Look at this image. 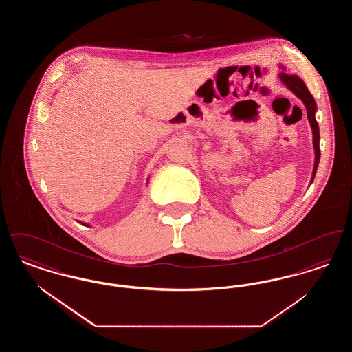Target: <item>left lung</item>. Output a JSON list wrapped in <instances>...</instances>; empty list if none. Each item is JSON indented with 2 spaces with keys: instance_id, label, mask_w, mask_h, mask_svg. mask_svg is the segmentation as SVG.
I'll use <instances>...</instances> for the list:
<instances>
[{
  "instance_id": "left-lung-1",
  "label": "left lung",
  "mask_w": 352,
  "mask_h": 352,
  "mask_svg": "<svg viewBox=\"0 0 352 352\" xmlns=\"http://www.w3.org/2000/svg\"><path fill=\"white\" fill-rule=\"evenodd\" d=\"M280 79L284 82L285 85L292 91L294 92L305 104L306 107V111H307V118H309V122L311 125V129H313V141H314V151H316V162H314V170H313V179L316 177V173H317V168H318L319 157H320V151H319V126L317 120H316V111H317V104L316 100L313 98V95L309 92L307 87L303 83V80L300 79L297 75H292V74H287V72H281L280 74ZM311 179V182H313Z\"/></svg>"
}]
</instances>
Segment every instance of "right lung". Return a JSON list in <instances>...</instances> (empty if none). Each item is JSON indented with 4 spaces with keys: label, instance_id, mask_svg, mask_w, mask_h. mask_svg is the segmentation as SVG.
<instances>
[{
    "label": "right lung",
    "instance_id": "right-lung-1",
    "mask_svg": "<svg viewBox=\"0 0 352 352\" xmlns=\"http://www.w3.org/2000/svg\"><path fill=\"white\" fill-rule=\"evenodd\" d=\"M84 226H87V224H84Z\"/></svg>",
    "mask_w": 352,
    "mask_h": 352
}]
</instances>
